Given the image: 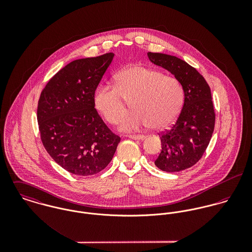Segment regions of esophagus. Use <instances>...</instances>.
Returning a JSON list of instances; mask_svg holds the SVG:
<instances>
[{"label": "esophagus", "mask_w": 252, "mask_h": 252, "mask_svg": "<svg viewBox=\"0 0 252 252\" xmlns=\"http://www.w3.org/2000/svg\"><path fill=\"white\" fill-rule=\"evenodd\" d=\"M129 138L133 139V140H144L145 139L144 135H130Z\"/></svg>", "instance_id": "obj_1"}]
</instances>
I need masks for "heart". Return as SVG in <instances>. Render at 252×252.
Instances as JSON below:
<instances>
[{
    "mask_svg": "<svg viewBox=\"0 0 252 252\" xmlns=\"http://www.w3.org/2000/svg\"><path fill=\"white\" fill-rule=\"evenodd\" d=\"M184 91L173 76L143 66L127 68L116 75V86L102 84L94 95V105L110 124L125 114L128 104L134 109L119 125L121 131H137L149 125L162 130L171 125L183 105Z\"/></svg>",
    "mask_w": 252,
    "mask_h": 252,
    "instance_id": "obj_1",
    "label": "heart"
}]
</instances>
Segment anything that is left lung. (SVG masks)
<instances>
[{
    "label": "left lung",
    "mask_w": 252,
    "mask_h": 252,
    "mask_svg": "<svg viewBox=\"0 0 252 252\" xmlns=\"http://www.w3.org/2000/svg\"><path fill=\"white\" fill-rule=\"evenodd\" d=\"M147 56L174 74L183 87V107L171 129L160 135L162 150L154 162L164 172H180L202 158L212 139L216 113L211 88L201 73L180 58L153 52Z\"/></svg>",
    "instance_id": "obj_1"
}]
</instances>
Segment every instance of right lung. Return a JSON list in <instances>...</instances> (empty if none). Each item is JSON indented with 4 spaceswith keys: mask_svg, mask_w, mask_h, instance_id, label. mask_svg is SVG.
<instances>
[{
    "mask_svg": "<svg viewBox=\"0 0 252 252\" xmlns=\"http://www.w3.org/2000/svg\"><path fill=\"white\" fill-rule=\"evenodd\" d=\"M113 56L109 52L72 61L40 93L36 117L42 144L58 165L75 176L104 170L120 142L94 105L95 91Z\"/></svg>",
    "mask_w": 252,
    "mask_h": 252,
    "instance_id": "1",
    "label": "right lung"
}]
</instances>
